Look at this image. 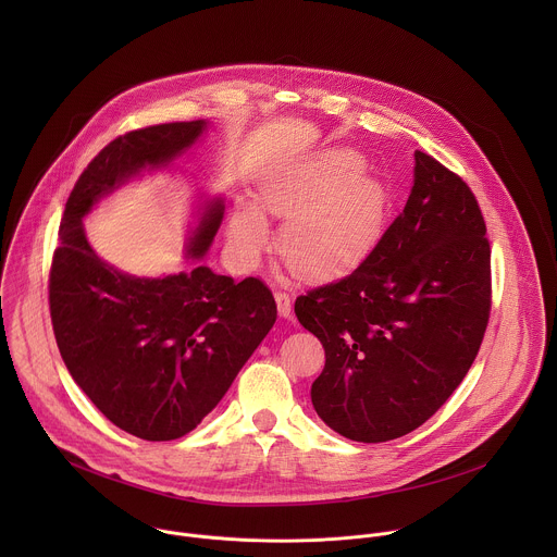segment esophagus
Listing matches in <instances>:
<instances>
[{
  "label": "esophagus",
  "mask_w": 557,
  "mask_h": 557,
  "mask_svg": "<svg viewBox=\"0 0 557 557\" xmlns=\"http://www.w3.org/2000/svg\"><path fill=\"white\" fill-rule=\"evenodd\" d=\"M274 300H276L278 315L285 319L292 318V298H289V294H285V292H276V294H274Z\"/></svg>",
  "instance_id": "obj_1"
}]
</instances>
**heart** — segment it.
Here are the masks:
<instances>
[{
	"instance_id": "heart-1",
	"label": "heart",
	"mask_w": 557,
	"mask_h": 557,
	"mask_svg": "<svg viewBox=\"0 0 557 557\" xmlns=\"http://www.w3.org/2000/svg\"><path fill=\"white\" fill-rule=\"evenodd\" d=\"M263 206L287 221L281 248L289 265L313 278H334L362 263L377 244L388 195L364 173L360 154L336 150L268 177ZM227 236L239 259L255 261L272 234L263 212L244 206Z\"/></svg>"
}]
</instances>
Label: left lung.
<instances>
[{"label":"left lung","mask_w":557,"mask_h":557,"mask_svg":"<svg viewBox=\"0 0 557 557\" xmlns=\"http://www.w3.org/2000/svg\"><path fill=\"white\" fill-rule=\"evenodd\" d=\"M413 186L373 252L300 296L296 318L325 367L311 386L338 435L380 444L411 433L457 391L491 311V248L470 186L413 152Z\"/></svg>","instance_id":"left-lung-1"}]
</instances>
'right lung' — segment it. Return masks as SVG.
<instances>
[{
	"label": "right lung",
	"mask_w": 557,
	"mask_h": 557,
	"mask_svg": "<svg viewBox=\"0 0 557 557\" xmlns=\"http://www.w3.org/2000/svg\"><path fill=\"white\" fill-rule=\"evenodd\" d=\"M206 131V120L159 124L100 150L66 201L51 265V321L69 373L115 426L148 442L186 435L219 405L274 325L276 305L259 278L234 283L203 265L223 223L221 195L199 193L190 265L159 278L98 257L83 221L144 173L175 169Z\"/></svg>",
	"instance_id": "add662e5"
}]
</instances>
